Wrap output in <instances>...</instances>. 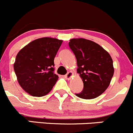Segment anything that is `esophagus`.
Instances as JSON below:
<instances>
[{"label":"esophagus","instance_id":"34e87169","mask_svg":"<svg viewBox=\"0 0 133 133\" xmlns=\"http://www.w3.org/2000/svg\"><path fill=\"white\" fill-rule=\"evenodd\" d=\"M73 75H74L73 72H71V71H69V72H68V73H67L65 76H64V77L66 78L67 79L69 80V79H71V78L72 77V76H73Z\"/></svg>","mask_w":133,"mask_h":133}]
</instances>
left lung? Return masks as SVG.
I'll return each mask as SVG.
<instances>
[{"instance_id":"obj_1","label":"left lung","mask_w":133,"mask_h":133,"mask_svg":"<svg viewBox=\"0 0 133 133\" xmlns=\"http://www.w3.org/2000/svg\"><path fill=\"white\" fill-rule=\"evenodd\" d=\"M69 46L76 57L77 72L83 83V90L76 96L84 99L96 98L107 90L114 76L111 56L99 44L86 39H71Z\"/></svg>"}]
</instances>
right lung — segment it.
Listing matches in <instances>:
<instances>
[{
	"mask_svg": "<svg viewBox=\"0 0 133 133\" xmlns=\"http://www.w3.org/2000/svg\"><path fill=\"white\" fill-rule=\"evenodd\" d=\"M62 41L52 37L39 38L18 53L14 70L21 87L30 96H46L58 80L54 73V58Z\"/></svg>",
	"mask_w": 133,
	"mask_h": 133,
	"instance_id": "add662e5",
	"label": "right lung"
}]
</instances>
